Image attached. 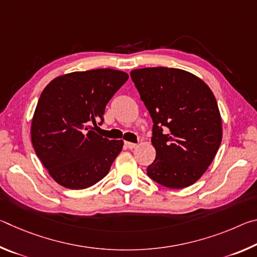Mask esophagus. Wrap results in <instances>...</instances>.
Returning a JSON list of instances; mask_svg holds the SVG:
<instances>
[{
  "instance_id": "esophagus-1",
  "label": "esophagus",
  "mask_w": 257,
  "mask_h": 257,
  "mask_svg": "<svg viewBox=\"0 0 257 257\" xmlns=\"http://www.w3.org/2000/svg\"><path fill=\"white\" fill-rule=\"evenodd\" d=\"M124 145L127 146L129 150H133V149H135V147L137 146V144H134V143H130V142H125Z\"/></svg>"
}]
</instances>
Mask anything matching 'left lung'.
<instances>
[{
	"label": "left lung",
	"mask_w": 257,
	"mask_h": 257,
	"mask_svg": "<svg viewBox=\"0 0 257 257\" xmlns=\"http://www.w3.org/2000/svg\"><path fill=\"white\" fill-rule=\"evenodd\" d=\"M130 77L153 120L156 151L147 175L168 188L196 182L222 141L216 99L201 78L176 68H143Z\"/></svg>",
	"instance_id": "obj_1"
}]
</instances>
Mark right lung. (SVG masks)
Returning <instances> with one entry per match:
<instances>
[{"instance_id":"obj_1","label":"right lung","mask_w":257,"mask_h":257,"mask_svg":"<svg viewBox=\"0 0 257 257\" xmlns=\"http://www.w3.org/2000/svg\"><path fill=\"white\" fill-rule=\"evenodd\" d=\"M129 76L114 69L76 71L54 78L41 94L32 120V143L50 176L69 189L105 177L123 141L94 132L107 102Z\"/></svg>"}]
</instances>
